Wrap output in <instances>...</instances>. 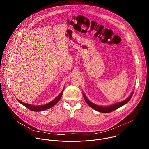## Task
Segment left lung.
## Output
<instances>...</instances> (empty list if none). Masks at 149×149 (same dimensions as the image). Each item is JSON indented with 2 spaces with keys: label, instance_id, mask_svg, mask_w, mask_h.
<instances>
[{
  "label": "left lung",
  "instance_id": "obj_1",
  "mask_svg": "<svg viewBox=\"0 0 149 149\" xmlns=\"http://www.w3.org/2000/svg\"><path fill=\"white\" fill-rule=\"evenodd\" d=\"M134 92H132L131 94V95L128 97L127 99H126L125 100L123 101V102H119V103H115L114 104H112L111 106H109L106 107H103V106H97L92 103H91L85 96L84 93H83V97L85 99V102H86V103L89 105V106L91 107V108H92L93 109H95L96 111H99V112H102V113H109L111 112H112L113 111H115V109L119 108V107H120L123 106V105H125V104L127 103L128 102L130 101V100L131 99L132 95H133Z\"/></svg>",
  "mask_w": 149,
  "mask_h": 149
}]
</instances>
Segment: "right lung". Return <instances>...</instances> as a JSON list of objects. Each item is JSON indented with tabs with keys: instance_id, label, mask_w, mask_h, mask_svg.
<instances>
[{
	"instance_id": "obj_1",
	"label": "right lung",
	"mask_w": 149,
	"mask_h": 149,
	"mask_svg": "<svg viewBox=\"0 0 149 149\" xmlns=\"http://www.w3.org/2000/svg\"><path fill=\"white\" fill-rule=\"evenodd\" d=\"M63 91H64V90H63V91H61V92L59 94V95H58L54 100H53V101H52V102H50L49 103L43 105V106H33V105H31V104L24 103L22 102L21 101L19 100L18 99L17 100H18L21 104H22V105L24 106L26 108H27L28 109H29L31 110V111H36V112L42 111H44V110H45V109H49V108H50L54 106L55 104H56L57 103V102L60 100V99H61V97H62Z\"/></svg>"
}]
</instances>
